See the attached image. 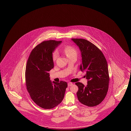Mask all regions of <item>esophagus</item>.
Instances as JSON below:
<instances>
[{
  "instance_id": "34e87169",
  "label": "esophagus",
  "mask_w": 131,
  "mask_h": 131,
  "mask_svg": "<svg viewBox=\"0 0 131 131\" xmlns=\"http://www.w3.org/2000/svg\"><path fill=\"white\" fill-rule=\"evenodd\" d=\"M72 84H73V83H71V82H69V83H68V86H71Z\"/></svg>"
}]
</instances>
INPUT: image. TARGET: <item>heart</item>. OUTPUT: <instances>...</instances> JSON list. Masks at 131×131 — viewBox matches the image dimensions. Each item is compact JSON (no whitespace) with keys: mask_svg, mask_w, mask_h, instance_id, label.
<instances>
[{"mask_svg":"<svg viewBox=\"0 0 131 131\" xmlns=\"http://www.w3.org/2000/svg\"><path fill=\"white\" fill-rule=\"evenodd\" d=\"M63 51L67 57H69L73 55H77L76 49L74 47L71 46H67L65 47L64 48ZM58 57V52L57 50H55L53 52L52 55V60H53V62H55Z\"/></svg>","mask_w":131,"mask_h":131,"instance_id":"obj_1","label":"heart"}]
</instances>
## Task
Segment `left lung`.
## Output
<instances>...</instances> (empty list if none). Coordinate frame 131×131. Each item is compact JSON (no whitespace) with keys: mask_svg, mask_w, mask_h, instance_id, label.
Masks as SVG:
<instances>
[{"mask_svg":"<svg viewBox=\"0 0 131 131\" xmlns=\"http://www.w3.org/2000/svg\"><path fill=\"white\" fill-rule=\"evenodd\" d=\"M71 40L79 48L82 57L80 70L86 71L85 76L88 80L86 86L81 83H76L78 87V99L84 105L94 107L102 102L108 89L110 77L107 60L99 48L89 41L82 38Z\"/></svg>","mask_w":131,"mask_h":131,"instance_id":"left-lung-1","label":"left lung"}]
</instances>
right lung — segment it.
Returning <instances> with one entry per match:
<instances>
[{
  "label": "right lung",
  "instance_id": "obj_1",
  "mask_svg": "<svg viewBox=\"0 0 131 131\" xmlns=\"http://www.w3.org/2000/svg\"><path fill=\"white\" fill-rule=\"evenodd\" d=\"M61 41H45L37 45L29 57L25 70V83L31 99L40 107L51 109L63 99L68 84L50 80L49 73L54 67L52 52Z\"/></svg>",
  "mask_w": 131,
  "mask_h": 131
}]
</instances>
